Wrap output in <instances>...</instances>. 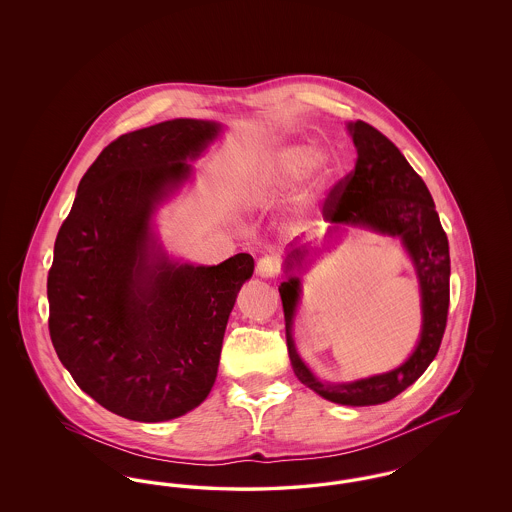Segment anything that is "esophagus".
I'll return each instance as SVG.
<instances>
[{
	"label": "esophagus",
	"instance_id": "34e87169",
	"mask_svg": "<svg viewBox=\"0 0 512 512\" xmlns=\"http://www.w3.org/2000/svg\"><path fill=\"white\" fill-rule=\"evenodd\" d=\"M257 274L261 278H276L280 274V261L276 257H261L257 261Z\"/></svg>",
	"mask_w": 512,
	"mask_h": 512
}]
</instances>
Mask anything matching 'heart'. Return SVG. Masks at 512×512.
Segmentation results:
<instances>
[{
	"label": "heart",
	"instance_id": "1",
	"mask_svg": "<svg viewBox=\"0 0 512 512\" xmlns=\"http://www.w3.org/2000/svg\"><path fill=\"white\" fill-rule=\"evenodd\" d=\"M267 171L284 184H295L311 174L315 186H322L332 176V163L315 147L295 142L278 146L268 155Z\"/></svg>",
	"mask_w": 512,
	"mask_h": 512
}]
</instances>
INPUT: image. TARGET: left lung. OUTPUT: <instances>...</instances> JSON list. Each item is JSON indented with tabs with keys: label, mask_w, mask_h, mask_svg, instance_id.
I'll use <instances>...</instances> for the list:
<instances>
[{
	"label": "left lung",
	"mask_w": 512,
	"mask_h": 512,
	"mask_svg": "<svg viewBox=\"0 0 512 512\" xmlns=\"http://www.w3.org/2000/svg\"><path fill=\"white\" fill-rule=\"evenodd\" d=\"M347 130L357 147L355 169L340 180L324 201L322 215L336 226H365L380 234L401 238L413 261L420 297L422 332L413 355L386 374H376L347 384L320 382L297 355L292 324L301 284L293 274L318 249L301 245L286 259L288 280L280 284L286 341L293 372L301 384L320 397L351 407L380 405L414 384L438 355L449 309V242L441 228L434 199L424 180L414 172L403 153L380 130L363 121L349 122Z\"/></svg>",
	"instance_id": "obj_1"
}]
</instances>
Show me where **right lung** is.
<instances>
[{
    "instance_id": "right-lung-1",
    "label": "right lung",
    "mask_w": 512,
    "mask_h": 512,
    "mask_svg": "<svg viewBox=\"0 0 512 512\" xmlns=\"http://www.w3.org/2000/svg\"><path fill=\"white\" fill-rule=\"evenodd\" d=\"M219 132V122L174 119L122 134L82 176L55 240L57 357L80 390L130 420H171L205 401L236 295L253 274L249 253L180 265L151 230L157 205Z\"/></svg>"
}]
</instances>
